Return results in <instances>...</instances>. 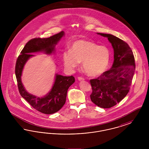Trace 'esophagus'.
<instances>
[{
    "instance_id": "34e87169",
    "label": "esophagus",
    "mask_w": 149,
    "mask_h": 149,
    "mask_svg": "<svg viewBox=\"0 0 149 149\" xmlns=\"http://www.w3.org/2000/svg\"><path fill=\"white\" fill-rule=\"evenodd\" d=\"M78 79L79 81H83V80H84V79L83 78H82V77H78Z\"/></svg>"
}]
</instances>
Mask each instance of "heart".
Listing matches in <instances>:
<instances>
[{"label":"heart","instance_id":"heart-1","mask_svg":"<svg viewBox=\"0 0 149 149\" xmlns=\"http://www.w3.org/2000/svg\"><path fill=\"white\" fill-rule=\"evenodd\" d=\"M63 56L68 69L72 70L82 62L83 70L89 76L96 77L106 70L110 52L104 46H98L88 40H79L72 43L70 50L64 51Z\"/></svg>","mask_w":149,"mask_h":149}]
</instances>
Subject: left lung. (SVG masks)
Segmentation results:
<instances>
[{
  "mask_svg": "<svg viewBox=\"0 0 149 149\" xmlns=\"http://www.w3.org/2000/svg\"><path fill=\"white\" fill-rule=\"evenodd\" d=\"M107 37L114 50L112 68L97 79L90 80L91 99L95 105L109 108L116 105L127 94L135 70V58L127 43L111 35L97 33Z\"/></svg>",
  "mask_w": 149,
  "mask_h": 149,
  "instance_id": "1",
  "label": "left lung"
}]
</instances>
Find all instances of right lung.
<instances>
[{"instance_id":"1","label":"right lung","mask_w":149,"mask_h":149,"mask_svg":"<svg viewBox=\"0 0 149 149\" xmlns=\"http://www.w3.org/2000/svg\"><path fill=\"white\" fill-rule=\"evenodd\" d=\"M65 36L64 31L49 38H35L26 43L15 64V73L19 92L31 106L37 111L47 114L55 113L65 104L69 88L75 82L72 76L65 77L56 74L55 81L50 92L42 97H37L26 91L22 82L21 77L24 66L31 57L32 53L43 52L51 55L55 51V46Z\"/></svg>"}]
</instances>
